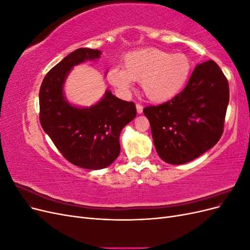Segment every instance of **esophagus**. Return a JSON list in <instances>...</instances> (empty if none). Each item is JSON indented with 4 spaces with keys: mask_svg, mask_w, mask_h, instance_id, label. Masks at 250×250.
Returning a JSON list of instances; mask_svg holds the SVG:
<instances>
[{
    "mask_svg": "<svg viewBox=\"0 0 250 250\" xmlns=\"http://www.w3.org/2000/svg\"><path fill=\"white\" fill-rule=\"evenodd\" d=\"M137 111L138 113H142L143 112V106L141 104H137Z\"/></svg>",
    "mask_w": 250,
    "mask_h": 250,
    "instance_id": "1",
    "label": "esophagus"
}]
</instances>
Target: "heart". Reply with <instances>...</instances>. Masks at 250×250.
<instances>
[{
  "instance_id": "b5f03b06",
  "label": "heart",
  "mask_w": 250,
  "mask_h": 250,
  "mask_svg": "<svg viewBox=\"0 0 250 250\" xmlns=\"http://www.w3.org/2000/svg\"><path fill=\"white\" fill-rule=\"evenodd\" d=\"M191 72L192 62L184 53L171 54L157 48H147L125 55L123 70L112 67L107 73V79L123 92L130 89L131 80L141 82L148 99L161 103L184 89Z\"/></svg>"
}]
</instances>
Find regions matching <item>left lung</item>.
<instances>
[{
  "label": "left lung",
  "instance_id": "obj_1",
  "mask_svg": "<svg viewBox=\"0 0 250 250\" xmlns=\"http://www.w3.org/2000/svg\"><path fill=\"white\" fill-rule=\"evenodd\" d=\"M229 101V81L218 64L208 60L196 65L183 92L144 108L158 156L183 165L214 147L223 133Z\"/></svg>",
  "mask_w": 250,
  "mask_h": 250
}]
</instances>
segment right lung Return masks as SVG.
<instances>
[{
    "label": "right lung",
    "instance_id": "right-lung-1",
    "mask_svg": "<svg viewBox=\"0 0 250 250\" xmlns=\"http://www.w3.org/2000/svg\"><path fill=\"white\" fill-rule=\"evenodd\" d=\"M99 50L80 48L70 53L44 76L40 89V121L66 161L83 169L108 167L120 154V133L137 116L133 102L106 90L90 107L73 106L65 100L63 84L74 65L98 59Z\"/></svg>",
    "mask_w": 250,
    "mask_h": 250
}]
</instances>
